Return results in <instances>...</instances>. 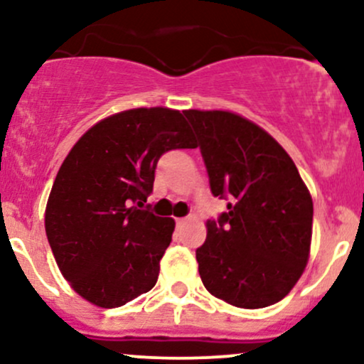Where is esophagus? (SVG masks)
Segmentation results:
<instances>
[{
	"mask_svg": "<svg viewBox=\"0 0 364 364\" xmlns=\"http://www.w3.org/2000/svg\"><path fill=\"white\" fill-rule=\"evenodd\" d=\"M186 223H188V217H185V219H176V228L181 229Z\"/></svg>",
	"mask_w": 364,
	"mask_h": 364,
	"instance_id": "esophagus-1",
	"label": "esophagus"
}]
</instances>
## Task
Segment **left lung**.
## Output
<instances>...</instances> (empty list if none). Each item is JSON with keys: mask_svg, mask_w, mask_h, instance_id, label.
<instances>
[{"mask_svg": "<svg viewBox=\"0 0 364 364\" xmlns=\"http://www.w3.org/2000/svg\"><path fill=\"white\" fill-rule=\"evenodd\" d=\"M210 191L229 200L196 248L203 286L237 308L281 301L306 267L313 202L292 159L265 129L228 111H183Z\"/></svg>", "mask_w": 364, "mask_h": 364, "instance_id": "obj_1", "label": "left lung"}]
</instances>
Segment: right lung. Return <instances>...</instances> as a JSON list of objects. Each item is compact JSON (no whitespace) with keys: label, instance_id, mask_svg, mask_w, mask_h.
<instances>
[{"label":"right lung","instance_id":"add662e5","mask_svg":"<svg viewBox=\"0 0 364 364\" xmlns=\"http://www.w3.org/2000/svg\"><path fill=\"white\" fill-rule=\"evenodd\" d=\"M196 141L179 111L139 107L99 121L65 162L46 207L63 277L87 301L118 308L156 286L174 220L150 212L157 162Z\"/></svg>","mask_w":364,"mask_h":364}]
</instances>
